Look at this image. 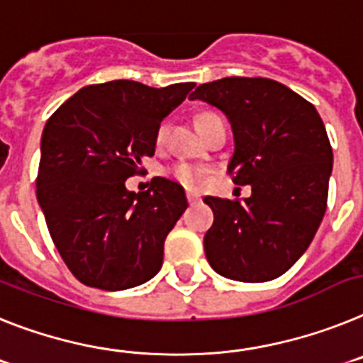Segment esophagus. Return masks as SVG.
Returning a JSON list of instances; mask_svg holds the SVG:
<instances>
[{"instance_id":"esophagus-1","label":"esophagus","mask_w":363,"mask_h":363,"mask_svg":"<svg viewBox=\"0 0 363 363\" xmlns=\"http://www.w3.org/2000/svg\"><path fill=\"white\" fill-rule=\"evenodd\" d=\"M186 199H188V203L190 204H195V203H199L201 197L197 194H194V191H188V194H186Z\"/></svg>"}]
</instances>
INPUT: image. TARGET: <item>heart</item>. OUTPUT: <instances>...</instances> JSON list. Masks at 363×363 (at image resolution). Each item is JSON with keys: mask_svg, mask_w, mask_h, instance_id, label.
<instances>
[{"mask_svg": "<svg viewBox=\"0 0 363 363\" xmlns=\"http://www.w3.org/2000/svg\"><path fill=\"white\" fill-rule=\"evenodd\" d=\"M217 118H220V116L216 115V113L204 111V113H201L199 116H197V121H195V122H197V128H199V131H201V129L206 128L210 122L217 121ZM166 137H168V122H160V124L157 125V131H155V144H157V146H162L164 140H166ZM169 173H172V177L175 179L179 184L186 186V188H190V190L199 188V186L203 184V181H204L203 169L197 168V166H191V164H188V162L175 164V166L169 169Z\"/></svg>", "mask_w": 363, "mask_h": 363, "instance_id": "heart-1", "label": "heart"}]
</instances>
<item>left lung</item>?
<instances>
[{
	"instance_id": "1",
	"label": "left lung",
	"mask_w": 363,
	"mask_h": 363,
	"mask_svg": "<svg viewBox=\"0 0 363 363\" xmlns=\"http://www.w3.org/2000/svg\"><path fill=\"white\" fill-rule=\"evenodd\" d=\"M225 113L234 133L228 173L248 199L204 197L213 225L204 252L235 281L276 279L303 256L327 210L333 147L316 107L270 78L230 77L190 94Z\"/></svg>"
}]
</instances>
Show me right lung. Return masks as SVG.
I'll use <instances>...</instances> for the list:
<instances>
[{
  "label": "right lung",
  "instance_id": "obj_1",
  "mask_svg": "<svg viewBox=\"0 0 363 363\" xmlns=\"http://www.w3.org/2000/svg\"><path fill=\"white\" fill-rule=\"evenodd\" d=\"M195 87L113 80L82 87L47 121L36 195L74 277L102 291L143 285L162 267L164 241L184 213V188L164 177L129 191L155 153V131Z\"/></svg>",
  "mask_w": 363,
  "mask_h": 363
}]
</instances>
